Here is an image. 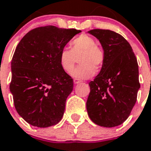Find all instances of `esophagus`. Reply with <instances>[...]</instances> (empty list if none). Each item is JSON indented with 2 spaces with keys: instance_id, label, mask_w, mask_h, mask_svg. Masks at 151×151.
I'll return each instance as SVG.
<instances>
[{
  "instance_id": "1",
  "label": "esophagus",
  "mask_w": 151,
  "mask_h": 151,
  "mask_svg": "<svg viewBox=\"0 0 151 151\" xmlns=\"http://www.w3.org/2000/svg\"><path fill=\"white\" fill-rule=\"evenodd\" d=\"M73 82H74L75 84H78V83H81V80L80 79H74V80H73Z\"/></svg>"
}]
</instances>
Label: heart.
Returning <instances> with one entry per match:
<instances>
[{
	"label": "heart",
	"mask_w": 151,
	"mask_h": 151,
	"mask_svg": "<svg viewBox=\"0 0 151 151\" xmlns=\"http://www.w3.org/2000/svg\"><path fill=\"white\" fill-rule=\"evenodd\" d=\"M71 49L62 48L59 53V62L61 68L66 72L73 69L79 58V65L71 75L76 79H88L96 72V68H100L104 61V53L92 37L81 35L70 43Z\"/></svg>",
	"instance_id": "b5f03b06"
}]
</instances>
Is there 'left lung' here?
<instances>
[{
  "mask_svg": "<svg viewBox=\"0 0 151 151\" xmlns=\"http://www.w3.org/2000/svg\"><path fill=\"white\" fill-rule=\"evenodd\" d=\"M88 32L101 42L104 61L100 73L89 83L87 113L96 125L114 127L128 119L137 102L140 87L137 58L119 33L100 29Z\"/></svg>",
  "mask_w": 151,
  "mask_h": 151,
  "instance_id": "8db88e82",
  "label": "left lung"
}]
</instances>
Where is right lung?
<instances>
[{"label":"right lung","instance_id":"1","mask_svg":"<svg viewBox=\"0 0 151 151\" xmlns=\"http://www.w3.org/2000/svg\"><path fill=\"white\" fill-rule=\"evenodd\" d=\"M80 32L40 26L27 32L16 47L10 91L17 112L30 125L49 127L62 119L73 79L61 68L59 53Z\"/></svg>","mask_w":151,"mask_h":151}]
</instances>
